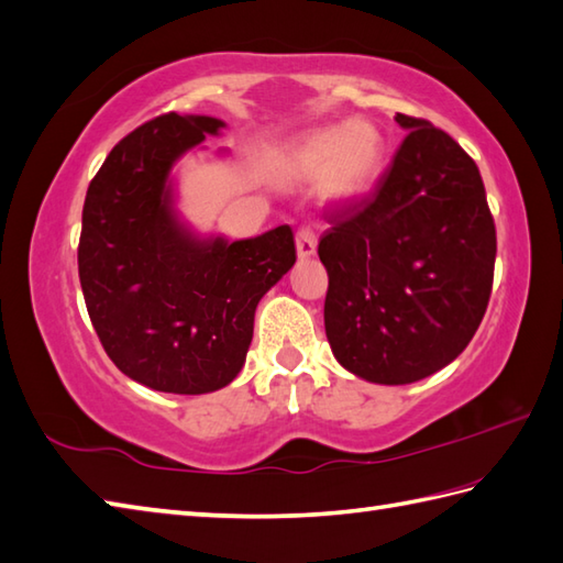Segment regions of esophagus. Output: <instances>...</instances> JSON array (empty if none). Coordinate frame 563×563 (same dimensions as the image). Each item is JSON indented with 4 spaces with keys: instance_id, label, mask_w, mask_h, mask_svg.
Segmentation results:
<instances>
[{
    "instance_id": "esophagus-1",
    "label": "esophagus",
    "mask_w": 563,
    "mask_h": 563,
    "mask_svg": "<svg viewBox=\"0 0 563 563\" xmlns=\"http://www.w3.org/2000/svg\"><path fill=\"white\" fill-rule=\"evenodd\" d=\"M316 247H318L316 233L310 229H298V233H296V253H298V257H301V260L313 257Z\"/></svg>"
}]
</instances>
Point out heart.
I'll return each instance as SVG.
<instances>
[{"label":"heart","mask_w":563,"mask_h":563,"mask_svg":"<svg viewBox=\"0 0 563 563\" xmlns=\"http://www.w3.org/2000/svg\"><path fill=\"white\" fill-rule=\"evenodd\" d=\"M383 161V132L366 120H349L298 136L277 156V168L286 178H318L330 202H354L376 185Z\"/></svg>","instance_id":"1"}]
</instances>
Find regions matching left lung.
Here are the masks:
<instances>
[{
    "label": "left lung",
    "mask_w": 563,
    "mask_h": 563,
    "mask_svg": "<svg viewBox=\"0 0 563 563\" xmlns=\"http://www.w3.org/2000/svg\"><path fill=\"white\" fill-rule=\"evenodd\" d=\"M407 130L376 192L324 214V332L334 358L380 385L417 383L455 361L494 284L496 229L474 161L429 120Z\"/></svg>",
    "instance_id": "1"
}]
</instances>
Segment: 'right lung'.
Masks as SVG:
<instances>
[{"instance_id":"1","label":"right lung","mask_w":563,"mask_h":563,"mask_svg":"<svg viewBox=\"0 0 563 563\" xmlns=\"http://www.w3.org/2000/svg\"><path fill=\"white\" fill-rule=\"evenodd\" d=\"M227 122L166 112L120 140L89 185L79 279L93 330L124 376L205 395L239 376L260 298L296 262L294 233L199 239L176 211V161Z\"/></svg>"}]
</instances>
